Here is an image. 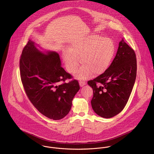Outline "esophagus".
<instances>
[{"mask_svg":"<svg viewBox=\"0 0 154 154\" xmlns=\"http://www.w3.org/2000/svg\"><path fill=\"white\" fill-rule=\"evenodd\" d=\"M79 83H80V85L81 87H83L84 85H85L86 84V83H85V82H84V81H82V80H80Z\"/></svg>","mask_w":154,"mask_h":154,"instance_id":"1","label":"esophagus"}]
</instances>
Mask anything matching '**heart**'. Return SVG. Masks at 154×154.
Listing matches in <instances>:
<instances>
[{
    "label": "heart",
    "instance_id": "obj_1",
    "mask_svg": "<svg viewBox=\"0 0 154 154\" xmlns=\"http://www.w3.org/2000/svg\"><path fill=\"white\" fill-rule=\"evenodd\" d=\"M115 50L111 39L91 35L73 40L70 49L63 51V57L67 70L73 72L77 69L80 63L79 57H82L84 65L77 75L80 79H86L93 72L98 75L106 70L114 57Z\"/></svg>",
    "mask_w": 154,
    "mask_h": 154
}]
</instances>
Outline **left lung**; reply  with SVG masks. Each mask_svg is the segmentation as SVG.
I'll return each instance as SVG.
<instances>
[{"instance_id": "left-lung-1", "label": "left lung", "mask_w": 154, "mask_h": 154, "mask_svg": "<svg viewBox=\"0 0 154 154\" xmlns=\"http://www.w3.org/2000/svg\"><path fill=\"white\" fill-rule=\"evenodd\" d=\"M137 69L135 53L122 38L109 67L87 83L93 90L91 104L97 115L109 119L124 109L135 83Z\"/></svg>"}]
</instances>
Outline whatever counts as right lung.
Listing matches in <instances>:
<instances>
[{
  "label": "right lung",
  "mask_w": 154,
  "mask_h": 154,
  "mask_svg": "<svg viewBox=\"0 0 154 154\" xmlns=\"http://www.w3.org/2000/svg\"><path fill=\"white\" fill-rule=\"evenodd\" d=\"M20 73L24 90L35 108L48 119L59 120L69 112L72 100L80 90L77 80L61 67L55 51H40L29 40L20 59Z\"/></svg>",
  "instance_id": "obj_1"
}]
</instances>
